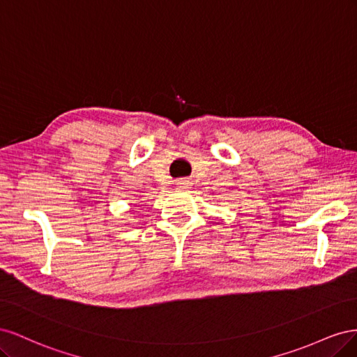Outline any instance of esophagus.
<instances>
[{"instance_id": "obj_1", "label": "esophagus", "mask_w": 357, "mask_h": 357, "mask_svg": "<svg viewBox=\"0 0 357 357\" xmlns=\"http://www.w3.org/2000/svg\"><path fill=\"white\" fill-rule=\"evenodd\" d=\"M177 186H178V189H185V188H188V183L186 181H178Z\"/></svg>"}]
</instances>
